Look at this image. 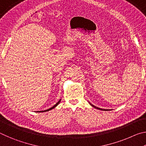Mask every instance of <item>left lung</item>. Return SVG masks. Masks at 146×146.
<instances>
[{
  "mask_svg": "<svg viewBox=\"0 0 146 146\" xmlns=\"http://www.w3.org/2000/svg\"><path fill=\"white\" fill-rule=\"evenodd\" d=\"M91 106H93V107H94V108H97V109H98V110H104H104H103V109H100V108H97V107H95V106H94L93 105H92V104H91ZM106 111H107V110H106Z\"/></svg>",
  "mask_w": 146,
  "mask_h": 146,
  "instance_id": "1",
  "label": "left lung"
}]
</instances>
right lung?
I'll return each mask as SVG.
<instances>
[{
    "instance_id": "right-lung-1",
    "label": "right lung",
    "mask_w": 146,
    "mask_h": 146,
    "mask_svg": "<svg viewBox=\"0 0 146 146\" xmlns=\"http://www.w3.org/2000/svg\"><path fill=\"white\" fill-rule=\"evenodd\" d=\"M59 102H60V100H59V101H58V102L57 103H56V104H55V106H53V107H52V108H49V110H45V111H39V112H46V111H49V110H52V109H53V108H55L56 107V106H57V105L58 104H59Z\"/></svg>"
}]
</instances>
